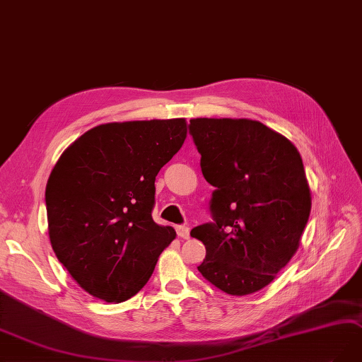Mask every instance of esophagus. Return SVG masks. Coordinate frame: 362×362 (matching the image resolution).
<instances>
[{
    "label": "esophagus",
    "mask_w": 362,
    "mask_h": 362,
    "mask_svg": "<svg viewBox=\"0 0 362 362\" xmlns=\"http://www.w3.org/2000/svg\"><path fill=\"white\" fill-rule=\"evenodd\" d=\"M176 230H177V234H179V237H182V238H185V240H188V238H189V228H188V226H185V225H179Z\"/></svg>",
    "instance_id": "34e87169"
}]
</instances>
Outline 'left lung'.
Here are the masks:
<instances>
[{"label":"left lung","mask_w":362,"mask_h":362,"mask_svg":"<svg viewBox=\"0 0 362 362\" xmlns=\"http://www.w3.org/2000/svg\"><path fill=\"white\" fill-rule=\"evenodd\" d=\"M213 222L191 231L206 246L198 272L230 296L273 282L300 246L312 195L297 147L258 120L191 119Z\"/></svg>","instance_id":"left-lung-1"}]
</instances>
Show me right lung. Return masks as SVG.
Masks as SVG:
<instances>
[{"label":"right lung","mask_w":362,"mask_h":362,"mask_svg":"<svg viewBox=\"0 0 362 362\" xmlns=\"http://www.w3.org/2000/svg\"><path fill=\"white\" fill-rule=\"evenodd\" d=\"M186 120L103 124L70 144L46 186L52 249L92 297L122 303L151 279L174 238L152 219L155 177L179 152Z\"/></svg>","instance_id":"1"}]
</instances>
